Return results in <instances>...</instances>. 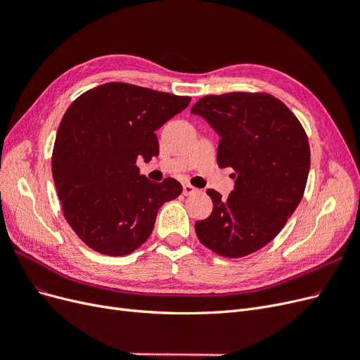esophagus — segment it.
Instances as JSON below:
<instances>
[{"instance_id":"esophagus-1","label":"esophagus","mask_w":360,"mask_h":360,"mask_svg":"<svg viewBox=\"0 0 360 360\" xmlns=\"http://www.w3.org/2000/svg\"><path fill=\"white\" fill-rule=\"evenodd\" d=\"M197 191H198V189L193 188L192 184H189V183L183 184V195H192V193H195Z\"/></svg>"}]
</instances>
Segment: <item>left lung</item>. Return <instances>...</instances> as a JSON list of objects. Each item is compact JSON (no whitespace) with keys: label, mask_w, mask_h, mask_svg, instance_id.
Wrapping results in <instances>:
<instances>
[{"label":"left lung","mask_w":360,"mask_h":360,"mask_svg":"<svg viewBox=\"0 0 360 360\" xmlns=\"http://www.w3.org/2000/svg\"><path fill=\"white\" fill-rule=\"evenodd\" d=\"M191 112L221 135L217 165L233 168L236 188L207 191L213 212L195 224L200 242L225 258L257 252L279 234L299 205L311 165L308 135L284 102L267 93L204 96Z\"/></svg>","instance_id":"8db88e82"}]
</instances>
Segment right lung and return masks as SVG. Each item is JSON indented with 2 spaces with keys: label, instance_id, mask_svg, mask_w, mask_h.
Masks as SVG:
<instances>
[{
  "label": "right lung",
  "instance_id": "obj_1",
  "mask_svg": "<svg viewBox=\"0 0 360 360\" xmlns=\"http://www.w3.org/2000/svg\"><path fill=\"white\" fill-rule=\"evenodd\" d=\"M189 102V96L108 82L68 108L53 144L52 177L64 217L96 252L132 254L153 231L160 205L181 193L171 177L153 183L141 176L136 159L159 155L155 132Z\"/></svg>",
  "mask_w": 360,
  "mask_h": 360
}]
</instances>
